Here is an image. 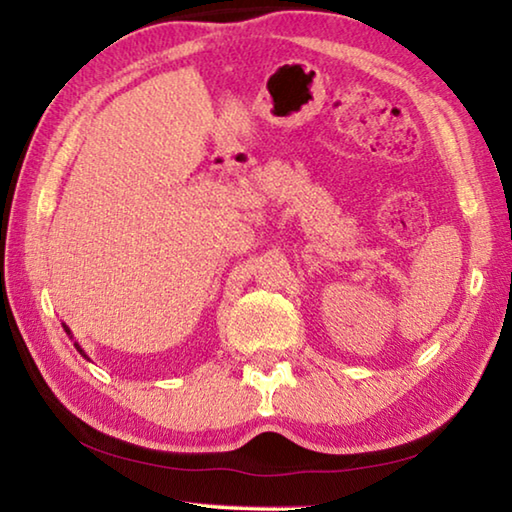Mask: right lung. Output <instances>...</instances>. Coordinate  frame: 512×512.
<instances>
[{
    "mask_svg": "<svg viewBox=\"0 0 512 512\" xmlns=\"http://www.w3.org/2000/svg\"><path fill=\"white\" fill-rule=\"evenodd\" d=\"M63 327H65V332H67V336H69V339H72V332H69V327H67L65 323H63ZM74 348L81 352V357H83V359H88V361H90V357H88V354H85V350H83V348H81V345H79V343H76V341H74Z\"/></svg>",
    "mask_w": 512,
    "mask_h": 512,
    "instance_id": "right-lung-1",
    "label": "right lung"
}]
</instances>
